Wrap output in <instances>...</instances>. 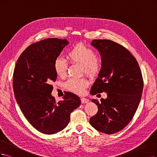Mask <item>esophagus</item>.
<instances>
[{
  "label": "esophagus",
  "mask_w": 157,
  "mask_h": 157,
  "mask_svg": "<svg viewBox=\"0 0 157 157\" xmlns=\"http://www.w3.org/2000/svg\"><path fill=\"white\" fill-rule=\"evenodd\" d=\"M81 102H82V104H85L89 102V100L85 98H81Z\"/></svg>",
  "instance_id": "obj_1"
}]
</instances>
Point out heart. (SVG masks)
I'll list each match as a JSON object with an SVG mask.
<instances>
[{
	"label": "heart",
	"mask_w": 157,
	"mask_h": 157,
	"mask_svg": "<svg viewBox=\"0 0 157 157\" xmlns=\"http://www.w3.org/2000/svg\"><path fill=\"white\" fill-rule=\"evenodd\" d=\"M67 58L72 64L82 66L83 72L90 78H95L102 68V60L96 56L94 50L83 43H78L72 47L67 53ZM55 72L60 78L67 74L68 64L62 58L55 59L53 63ZM89 83L85 79H69L64 83V87L76 94H82Z\"/></svg>",
	"instance_id": "1"
}]
</instances>
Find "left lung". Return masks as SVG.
Segmentation results:
<instances>
[{"mask_svg": "<svg viewBox=\"0 0 157 157\" xmlns=\"http://www.w3.org/2000/svg\"><path fill=\"white\" fill-rule=\"evenodd\" d=\"M91 45L101 55L102 68L90 93L104 92L108 97L100 102L91 100L98 110L89 123L100 132L112 134L124 128L134 117L143 91L142 74L137 60L123 45L110 40H93Z\"/></svg>", "mask_w": 157, "mask_h": 157, "instance_id": "obj_1", "label": "left lung"}]
</instances>
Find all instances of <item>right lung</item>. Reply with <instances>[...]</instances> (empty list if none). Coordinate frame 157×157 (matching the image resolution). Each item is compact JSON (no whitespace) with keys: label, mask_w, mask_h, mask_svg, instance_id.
I'll use <instances>...</instances> for the list:
<instances>
[{"label":"right lung","mask_w":157,"mask_h":157,"mask_svg":"<svg viewBox=\"0 0 157 157\" xmlns=\"http://www.w3.org/2000/svg\"><path fill=\"white\" fill-rule=\"evenodd\" d=\"M68 44L66 39L53 38L31 44L15 66L13 88L17 102L29 123L45 134L63 130L70 113L81 104L79 98L72 93H66L58 102L52 95V83L57 76L54 60Z\"/></svg>","instance_id":"obj_1"}]
</instances>
